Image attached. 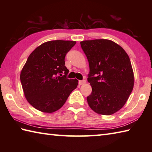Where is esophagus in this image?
Listing matches in <instances>:
<instances>
[{
	"instance_id": "1",
	"label": "esophagus",
	"mask_w": 152,
	"mask_h": 152,
	"mask_svg": "<svg viewBox=\"0 0 152 152\" xmlns=\"http://www.w3.org/2000/svg\"><path fill=\"white\" fill-rule=\"evenodd\" d=\"M86 83V80H79L78 81V84H80V85H82V84H85Z\"/></svg>"
}]
</instances>
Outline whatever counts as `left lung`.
Returning <instances> with one entry per match:
<instances>
[{
    "label": "left lung",
    "instance_id": "8db88e82",
    "mask_svg": "<svg viewBox=\"0 0 152 152\" xmlns=\"http://www.w3.org/2000/svg\"><path fill=\"white\" fill-rule=\"evenodd\" d=\"M80 45L89 62L88 81L92 88L88 104L99 114H114L133 90L134 72L128 55L110 40H84Z\"/></svg>",
    "mask_w": 152,
    "mask_h": 152
}]
</instances>
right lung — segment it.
Returning a JSON list of instances; mask_svg holds the SVG:
<instances>
[{"instance_id":"obj_1","label":"right lung","mask_w":152,"mask_h":152,"mask_svg":"<svg viewBox=\"0 0 152 152\" xmlns=\"http://www.w3.org/2000/svg\"><path fill=\"white\" fill-rule=\"evenodd\" d=\"M75 45V41H48L30 54L20 78L24 96L34 108L45 113L56 111L76 88L78 80L67 78L64 61Z\"/></svg>"}]
</instances>
